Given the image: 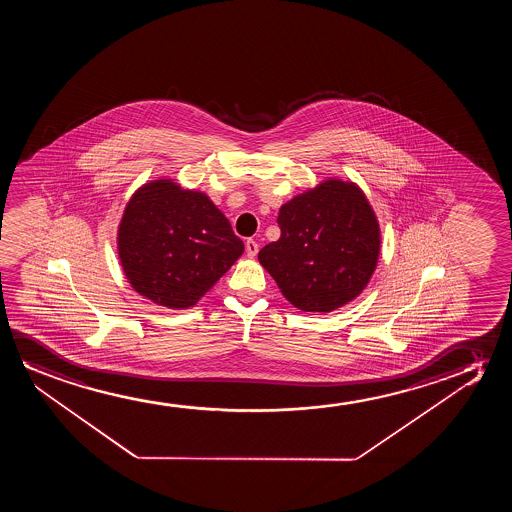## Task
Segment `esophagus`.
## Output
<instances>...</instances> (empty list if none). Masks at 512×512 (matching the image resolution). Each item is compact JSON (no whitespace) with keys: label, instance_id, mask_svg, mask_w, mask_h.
Wrapping results in <instances>:
<instances>
[{"label":"esophagus","instance_id":"obj_1","mask_svg":"<svg viewBox=\"0 0 512 512\" xmlns=\"http://www.w3.org/2000/svg\"><path fill=\"white\" fill-rule=\"evenodd\" d=\"M246 253H248V257H255L257 252H259V245H257V241H253V239H248L245 243Z\"/></svg>","mask_w":512,"mask_h":512}]
</instances>
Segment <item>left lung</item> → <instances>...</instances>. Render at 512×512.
Segmentation results:
<instances>
[{
  "label": "left lung",
  "instance_id": "obj_1",
  "mask_svg": "<svg viewBox=\"0 0 512 512\" xmlns=\"http://www.w3.org/2000/svg\"><path fill=\"white\" fill-rule=\"evenodd\" d=\"M281 236L259 262L306 313H330L362 294L378 266V218L357 183L330 178L283 204Z\"/></svg>",
  "mask_w": 512,
  "mask_h": 512
}]
</instances>
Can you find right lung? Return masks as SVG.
Segmentation results:
<instances>
[{
    "mask_svg": "<svg viewBox=\"0 0 512 512\" xmlns=\"http://www.w3.org/2000/svg\"><path fill=\"white\" fill-rule=\"evenodd\" d=\"M117 248L131 287L169 309L196 306L245 252L210 197L169 178L134 192L120 220Z\"/></svg>",
    "mask_w": 512,
    "mask_h": 512,
    "instance_id": "obj_1",
    "label": "right lung"
}]
</instances>
